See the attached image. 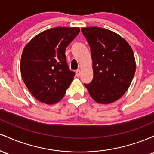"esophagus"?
<instances>
[{"instance_id":"1","label":"esophagus","mask_w":154,"mask_h":154,"mask_svg":"<svg viewBox=\"0 0 154 154\" xmlns=\"http://www.w3.org/2000/svg\"><path fill=\"white\" fill-rule=\"evenodd\" d=\"M80 74H81V70H75V75L77 77L80 76Z\"/></svg>"}]
</instances>
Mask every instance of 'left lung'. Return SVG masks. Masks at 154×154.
I'll use <instances>...</instances> for the list:
<instances>
[{
    "label": "left lung",
    "instance_id": "obj_1",
    "mask_svg": "<svg viewBox=\"0 0 154 154\" xmlns=\"http://www.w3.org/2000/svg\"><path fill=\"white\" fill-rule=\"evenodd\" d=\"M92 59L93 79L84 84L97 103L108 104L122 97L130 86L136 69L133 51L118 34L100 27H82Z\"/></svg>",
    "mask_w": 154,
    "mask_h": 154
}]
</instances>
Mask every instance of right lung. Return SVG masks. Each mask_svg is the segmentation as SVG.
Returning a JSON list of instances; mask_svg holds the SVG:
<instances>
[{"mask_svg": "<svg viewBox=\"0 0 154 154\" xmlns=\"http://www.w3.org/2000/svg\"><path fill=\"white\" fill-rule=\"evenodd\" d=\"M79 27H55L33 38L24 48L20 63L22 80L35 99L54 104L63 97L75 72L68 68L65 49Z\"/></svg>", "mask_w": 154, "mask_h": 154, "instance_id": "1", "label": "right lung"}]
</instances>
